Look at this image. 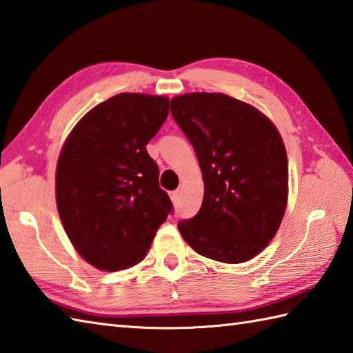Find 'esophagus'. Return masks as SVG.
<instances>
[{"mask_svg": "<svg viewBox=\"0 0 353 353\" xmlns=\"http://www.w3.org/2000/svg\"><path fill=\"white\" fill-rule=\"evenodd\" d=\"M170 197H171L172 203L177 205L179 200H181V192H179V191H172V192H170Z\"/></svg>", "mask_w": 353, "mask_h": 353, "instance_id": "34e87169", "label": "esophagus"}]
</instances>
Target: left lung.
<instances>
[{
    "label": "left lung",
    "mask_w": 353,
    "mask_h": 353,
    "mask_svg": "<svg viewBox=\"0 0 353 353\" xmlns=\"http://www.w3.org/2000/svg\"><path fill=\"white\" fill-rule=\"evenodd\" d=\"M171 114L196 150L205 182L200 211L179 221V232L209 259L254 258L287 208L288 159L279 132L262 112L226 94L174 97Z\"/></svg>",
    "instance_id": "obj_1"
}]
</instances>
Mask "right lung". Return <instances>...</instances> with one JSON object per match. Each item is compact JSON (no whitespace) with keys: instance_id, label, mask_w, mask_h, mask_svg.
<instances>
[{"instance_id":"add662e5","label":"right lung","mask_w":353,"mask_h":353,"mask_svg":"<svg viewBox=\"0 0 353 353\" xmlns=\"http://www.w3.org/2000/svg\"><path fill=\"white\" fill-rule=\"evenodd\" d=\"M168 112L167 97L118 94L89 110L65 141L57 211L74 249L95 268L137 265L172 211L145 148Z\"/></svg>"}]
</instances>
